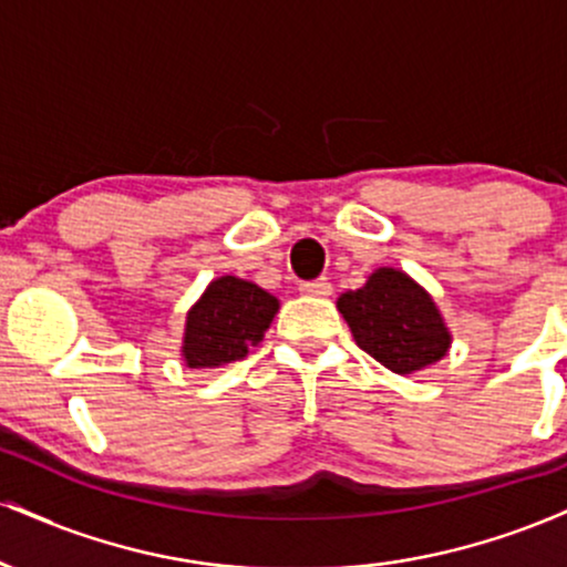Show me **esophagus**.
<instances>
[{"label":"esophagus","instance_id":"34e87169","mask_svg":"<svg viewBox=\"0 0 567 567\" xmlns=\"http://www.w3.org/2000/svg\"><path fill=\"white\" fill-rule=\"evenodd\" d=\"M303 296H315V298H328L330 292H333V285L328 282V277H320V279H311V282H301Z\"/></svg>","mask_w":567,"mask_h":567}]
</instances>
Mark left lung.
Returning a JSON list of instances; mask_svg holds the SVG:
<instances>
[{
	"label": "left lung",
	"mask_w": 567,
	"mask_h": 567,
	"mask_svg": "<svg viewBox=\"0 0 567 567\" xmlns=\"http://www.w3.org/2000/svg\"><path fill=\"white\" fill-rule=\"evenodd\" d=\"M338 311L349 322L357 347L392 373L424 370L451 349L437 303L405 271L375 269L360 290L338 298Z\"/></svg>",
	"instance_id": "1"
}]
</instances>
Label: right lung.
Wrapping results in <instances>:
<instances>
[{"mask_svg": "<svg viewBox=\"0 0 567 567\" xmlns=\"http://www.w3.org/2000/svg\"><path fill=\"white\" fill-rule=\"evenodd\" d=\"M279 309L271 292L239 277H218L188 309L184 360L188 368H220L247 357L264 341Z\"/></svg>", "mask_w": 567, "mask_h": 567, "instance_id": "1", "label": "right lung"}]
</instances>
